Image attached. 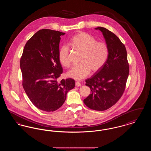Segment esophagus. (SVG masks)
Wrapping results in <instances>:
<instances>
[{
	"label": "esophagus",
	"mask_w": 151,
	"mask_h": 151,
	"mask_svg": "<svg viewBox=\"0 0 151 151\" xmlns=\"http://www.w3.org/2000/svg\"><path fill=\"white\" fill-rule=\"evenodd\" d=\"M75 86H81V83L79 82V81H76V83H75Z\"/></svg>",
	"instance_id": "obj_1"
}]
</instances>
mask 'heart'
Segmentation results:
<instances>
[{
  "mask_svg": "<svg viewBox=\"0 0 151 151\" xmlns=\"http://www.w3.org/2000/svg\"><path fill=\"white\" fill-rule=\"evenodd\" d=\"M70 45L75 50L81 52L80 64L74 66L67 72V75L72 79L81 80L86 77L91 71L98 72L107 61L108 45L104 42L97 41L93 36L87 33L76 34L71 38ZM58 59L60 64L65 67L71 65L70 52L67 46L63 45L59 49Z\"/></svg>",
  "mask_w": 151,
  "mask_h": 151,
  "instance_id": "heart-1",
  "label": "heart"
}]
</instances>
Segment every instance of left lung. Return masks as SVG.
I'll list each match as a JSON object with an SVG mask.
<instances>
[{"label": "left lung", "mask_w": 151, "mask_h": 151, "mask_svg": "<svg viewBox=\"0 0 151 151\" xmlns=\"http://www.w3.org/2000/svg\"><path fill=\"white\" fill-rule=\"evenodd\" d=\"M100 30L109 47V56L104 67L91 78L86 79L90 94L84 100L88 108L104 111L115 105L123 93L129 74V65L125 46L119 38L103 27Z\"/></svg>", "instance_id": "left-lung-1"}]
</instances>
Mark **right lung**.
<instances>
[{
	"mask_svg": "<svg viewBox=\"0 0 151 151\" xmlns=\"http://www.w3.org/2000/svg\"><path fill=\"white\" fill-rule=\"evenodd\" d=\"M64 35L51 29L38 30L25 44L20 59L24 89L36 108L45 111L60 108L75 86L71 78L58 80L63 72L58 51L60 36Z\"/></svg>",
	"mask_w": 151,
	"mask_h": 151,
	"instance_id": "1",
	"label": "right lung"
}]
</instances>
